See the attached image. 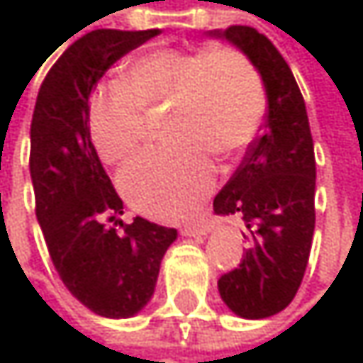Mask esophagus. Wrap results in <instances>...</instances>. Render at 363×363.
Returning a JSON list of instances; mask_svg holds the SVG:
<instances>
[{
	"label": "esophagus",
	"mask_w": 363,
	"mask_h": 363,
	"mask_svg": "<svg viewBox=\"0 0 363 363\" xmlns=\"http://www.w3.org/2000/svg\"><path fill=\"white\" fill-rule=\"evenodd\" d=\"M212 231V223L208 218H201L197 223H191V225H184L181 229L182 235L186 238H201V235H208Z\"/></svg>",
	"instance_id": "esophagus-1"
}]
</instances>
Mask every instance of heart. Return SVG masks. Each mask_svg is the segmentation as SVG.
I'll return each mask as SVG.
<instances>
[{
  "label": "heart",
  "instance_id": "obj_1",
  "mask_svg": "<svg viewBox=\"0 0 363 363\" xmlns=\"http://www.w3.org/2000/svg\"><path fill=\"white\" fill-rule=\"evenodd\" d=\"M168 107L164 134L174 140L132 160L119 174L125 199L143 214L172 220L191 214L214 184V162L235 157L264 117V88L254 65L233 48L189 52L157 48L132 58L123 84L94 90L88 130L107 164L130 157L147 113Z\"/></svg>",
  "mask_w": 363,
  "mask_h": 363
}]
</instances>
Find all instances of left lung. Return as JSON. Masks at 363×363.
I'll use <instances>...</instances> for the list:
<instances>
[{"label":"left lung","instance_id":"8db88e82","mask_svg":"<svg viewBox=\"0 0 363 363\" xmlns=\"http://www.w3.org/2000/svg\"><path fill=\"white\" fill-rule=\"evenodd\" d=\"M210 35L242 50L267 92L262 132L214 197V212L242 214L252 238L240 267L218 279L220 298L235 315L262 320L292 303L309 262L315 229L313 138L298 84L267 37L242 25Z\"/></svg>","mask_w":363,"mask_h":363}]
</instances>
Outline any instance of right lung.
<instances>
[{"label":"right lung","mask_w":363,"mask_h":363,"mask_svg":"<svg viewBox=\"0 0 363 363\" xmlns=\"http://www.w3.org/2000/svg\"><path fill=\"white\" fill-rule=\"evenodd\" d=\"M157 33L96 29L73 41L48 71L31 121L29 168L50 258L69 292L111 320L132 318L151 301L179 233L140 216L119 220L123 201L92 145L88 103L111 65Z\"/></svg>","instance_id":"1"}]
</instances>
